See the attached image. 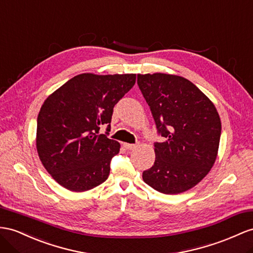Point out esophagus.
<instances>
[{
	"label": "esophagus",
	"instance_id": "34e87169",
	"mask_svg": "<svg viewBox=\"0 0 253 253\" xmlns=\"http://www.w3.org/2000/svg\"><path fill=\"white\" fill-rule=\"evenodd\" d=\"M124 147L127 148V150H134L137 145L135 144H129V143H124Z\"/></svg>",
	"mask_w": 253,
	"mask_h": 253
}]
</instances>
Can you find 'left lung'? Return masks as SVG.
Masks as SVG:
<instances>
[{"mask_svg": "<svg viewBox=\"0 0 253 253\" xmlns=\"http://www.w3.org/2000/svg\"><path fill=\"white\" fill-rule=\"evenodd\" d=\"M138 85L164 142L155 143L154 166L143 180L166 194L191 189L215 164L221 122L216 107L192 82L168 74L138 75Z\"/></svg>", "mask_w": 253, "mask_h": 253, "instance_id": "left-lung-1", "label": "left lung"}]
</instances>
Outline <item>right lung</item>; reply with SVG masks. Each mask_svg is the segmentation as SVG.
Instances as JSON below:
<instances>
[{
	"instance_id": "obj_1",
	"label": "right lung",
	"mask_w": 253,
	"mask_h": 253,
	"mask_svg": "<svg viewBox=\"0 0 253 253\" xmlns=\"http://www.w3.org/2000/svg\"><path fill=\"white\" fill-rule=\"evenodd\" d=\"M135 83L134 74H81L44 100L38 113L36 148L44 169L64 188L82 192L102 184L120 152L107 137L113 108ZM101 125L106 135L99 133Z\"/></svg>"
}]
</instances>
